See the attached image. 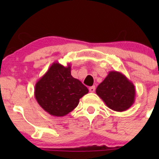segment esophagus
I'll return each mask as SVG.
<instances>
[{
	"label": "esophagus",
	"mask_w": 159,
	"mask_h": 159,
	"mask_svg": "<svg viewBox=\"0 0 159 159\" xmlns=\"http://www.w3.org/2000/svg\"><path fill=\"white\" fill-rule=\"evenodd\" d=\"M89 91H90V92H94V91H95V87H94V86L90 87L89 88Z\"/></svg>",
	"instance_id": "34e87169"
}]
</instances>
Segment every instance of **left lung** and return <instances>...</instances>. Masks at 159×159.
I'll list each match as a JSON object with an SVG mask.
<instances>
[{"label": "left lung", "mask_w": 159, "mask_h": 159, "mask_svg": "<svg viewBox=\"0 0 159 159\" xmlns=\"http://www.w3.org/2000/svg\"><path fill=\"white\" fill-rule=\"evenodd\" d=\"M96 94L111 110L125 111L134 103L135 88L125 75L111 70L98 86Z\"/></svg>", "instance_id": "1"}]
</instances>
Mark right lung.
<instances>
[{
    "mask_svg": "<svg viewBox=\"0 0 159 159\" xmlns=\"http://www.w3.org/2000/svg\"><path fill=\"white\" fill-rule=\"evenodd\" d=\"M89 89L70 75V65L54 62L37 81L34 97L38 105L52 116H65L79 103Z\"/></svg>",
    "mask_w": 159,
    "mask_h": 159,
    "instance_id": "1",
    "label": "right lung"
}]
</instances>
